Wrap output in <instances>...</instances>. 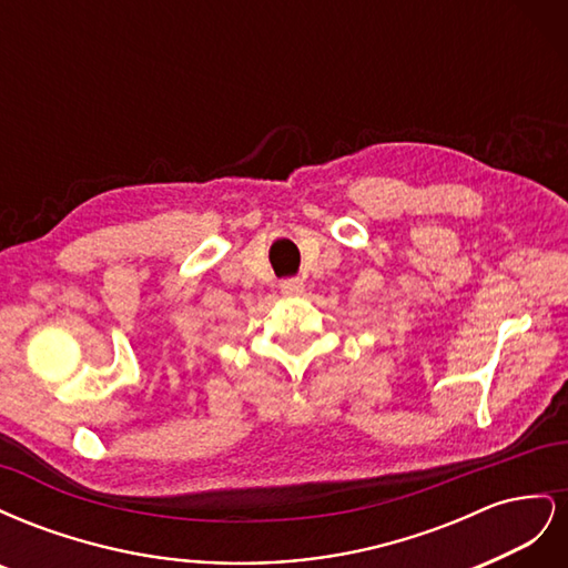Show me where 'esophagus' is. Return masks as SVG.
<instances>
[{"label":"esophagus","instance_id":"1","mask_svg":"<svg viewBox=\"0 0 568 568\" xmlns=\"http://www.w3.org/2000/svg\"><path fill=\"white\" fill-rule=\"evenodd\" d=\"M280 288H282L284 296H301L305 284H303V280L294 277V280H284V282L280 284Z\"/></svg>","mask_w":568,"mask_h":568}]
</instances>
